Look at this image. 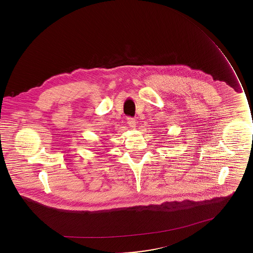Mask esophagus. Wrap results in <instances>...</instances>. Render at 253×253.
I'll use <instances>...</instances> for the list:
<instances>
[{
	"instance_id": "34e87169",
	"label": "esophagus",
	"mask_w": 253,
	"mask_h": 253,
	"mask_svg": "<svg viewBox=\"0 0 253 253\" xmlns=\"http://www.w3.org/2000/svg\"><path fill=\"white\" fill-rule=\"evenodd\" d=\"M127 123H128V125L130 126V127H134L135 126V120L134 119H132V118H128L127 119Z\"/></svg>"
}]
</instances>
